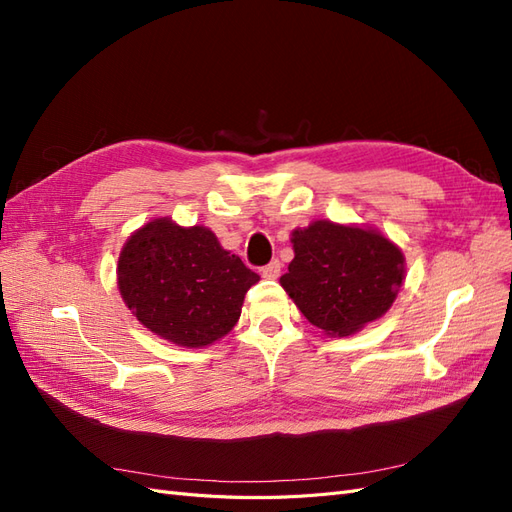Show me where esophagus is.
Masks as SVG:
<instances>
[{"label":"esophagus","instance_id":"34e87169","mask_svg":"<svg viewBox=\"0 0 512 512\" xmlns=\"http://www.w3.org/2000/svg\"><path fill=\"white\" fill-rule=\"evenodd\" d=\"M260 273H262V277H267V280H277V277H280V273H282V262L271 260L269 265L260 269Z\"/></svg>","mask_w":512,"mask_h":512}]
</instances>
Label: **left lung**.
<instances>
[{"mask_svg":"<svg viewBox=\"0 0 512 512\" xmlns=\"http://www.w3.org/2000/svg\"><path fill=\"white\" fill-rule=\"evenodd\" d=\"M294 258L280 277L303 316L329 335L380 318L404 280V254L369 228L314 222L292 232Z\"/></svg>","mask_w":512,"mask_h":512,"instance_id":"left-lung-1","label":"left lung"}]
</instances>
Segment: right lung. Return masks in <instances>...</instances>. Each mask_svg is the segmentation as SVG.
<instances>
[{
  "label": "right lung",
  "instance_id": "add662e5",
  "mask_svg": "<svg viewBox=\"0 0 512 512\" xmlns=\"http://www.w3.org/2000/svg\"><path fill=\"white\" fill-rule=\"evenodd\" d=\"M117 280L123 301L149 331L203 348L235 327L245 292L260 277L222 250L209 228H181L164 218L123 245Z\"/></svg>",
  "mask_w": 512,
  "mask_h": 512
}]
</instances>
